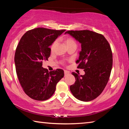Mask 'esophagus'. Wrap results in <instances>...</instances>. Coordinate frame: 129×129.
<instances>
[{
    "label": "esophagus",
    "instance_id": "esophagus-1",
    "mask_svg": "<svg viewBox=\"0 0 129 129\" xmlns=\"http://www.w3.org/2000/svg\"><path fill=\"white\" fill-rule=\"evenodd\" d=\"M69 74H70V73H69V72L68 71H64V75H65V76L69 75Z\"/></svg>",
    "mask_w": 129,
    "mask_h": 129
}]
</instances>
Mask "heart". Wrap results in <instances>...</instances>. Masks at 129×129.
<instances>
[{
	"label": "heart",
	"mask_w": 129,
	"mask_h": 129,
	"mask_svg": "<svg viewBox=\"0 0 129 129\" xmlns=\"http://www.w3.org/2000/svg\"><path fill=\"white\" fill-rule=\"evenodd\" d=\"M56 43H57V40H55V41H54L53 43L51 45V51H53V50L54 49V47H55ZM65 43H66L67 46H68V45H69L73 44H76L75 40H74L73 39L71 38H67L66 39H65Z\"/></svg>",
	"instance_id": "b5f03b06"
}]
</instances>
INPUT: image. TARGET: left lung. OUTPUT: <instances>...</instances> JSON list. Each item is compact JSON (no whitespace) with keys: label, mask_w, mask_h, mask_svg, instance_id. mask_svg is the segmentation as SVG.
I'll return each instance as SVG.
<instances>
[{"label":"left lung","mask_w":129,"mask_h":129,"mask_svg":"<svg viewBox=\"0 0 129 129\" xmlns=\"http://www.w3.org/2000/svg\"><path fill=\"white\" fill-rule=\"evenodd\" d=\"M81 44V51L76 61L77 68L84 69V75L75 72V84L70 90L76 99L90 101L101 94L110 77L113 65V54L110 44L102 34L89 30H68Z\"/></svg>","instance_id":"1"}]
</instances>
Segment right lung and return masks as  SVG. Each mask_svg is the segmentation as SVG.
<instances>
[{
	"mask_svg": "<svg viewBox=\"0 0 129 129\" xmlns=\"http://www.w3.org/2000/svg\"><path fill=\"white\" fill-rule=\"evenodd\" d=\"M65 30L35 28L26 32L17 45L15 54L17 77L24 91L32 99H49L57 82L64 77L62 69L49 72L42 65L51 55L49 46Z\"/></svg>",
	"mask_w": 129,
	"mask_h": 129,
	"instance_id": "1",
	"label": "right lung"
}]
</instances>
